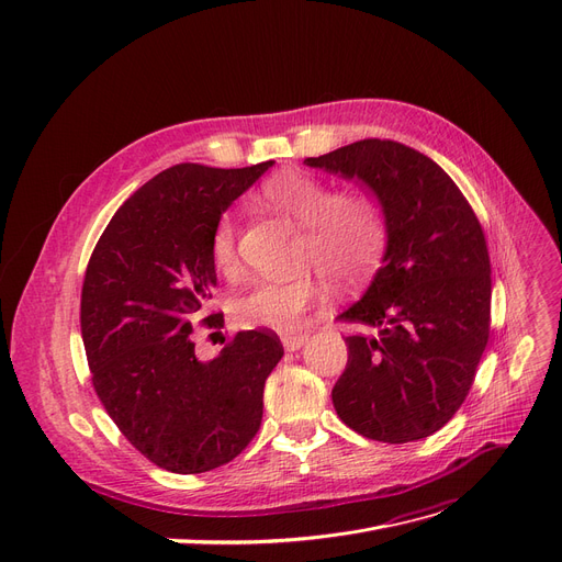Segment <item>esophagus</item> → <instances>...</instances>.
I'll use <instances>...</instances> for the list:
<instances>
[{"label":"esophagus","instance_id":"1","mask_svg":"<svg viewBox=\"0 0 562 562\" xmlns=\"http://www.w3.org/2000/svg\"><path fill=\"white\" fill-rule=\"evenodd\" d=\"M307 341V335H282V346L286 350H299Z\"/></svg>","mask_w":562,"mask_h":562}]
</instances>
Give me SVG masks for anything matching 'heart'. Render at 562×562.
<instances>
[{
	"mask_svg": "<svg viewBox=\"0 0 562 562\" xmlns=\"http://www.w3.org/2000/svg\"><path fill=\"white\" fill-rule=\"evenodd\" d=\"M276 212L303 225L301 259L316 263L333 282L360 280L378 261L387 244V216L375 195L367 191H337L316 175L286 168L276 172L261 189ZM212 261L218 271L236 266V221L223 212L210 239ZM326 286L314 273L257 282L234 301V321L244 328L291 333L303 326L305 314L316 307Z\"/></svg>",
	"mask_w": 562,
	"mask_h": 562,
	"instance_id": "1",
	"label": "heart"
}]
</instances>
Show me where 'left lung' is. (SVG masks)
<instances>
[{"label": "left lung", "instance_id": "1", "mask_svg": "<svg viewBox=\"0 0 562 562\" xmlns=\"http://www.w3.org/2000/svg\"><path fill=\"white\" fill-rule=\"evenodd\" d=\"M305 164L358 177L387 216L382 266L362 301L339 314L378 335L346 337L337 415L375 441L424 439L464 403L490 339L483 227L451 177L403 143L364 138Z\"/></svg>", "mask_w": 562, "mask_h": 562}]
</instances>
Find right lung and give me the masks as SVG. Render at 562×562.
I'll list each match as a JSON object with an SVG mask.
<instances>
[{
	"label": "right lung",
	"instance_id": "add662e5",
	"mask_svg": "<svg viewBox=\"0 0 562 562\" xmlns=\"http://www.w3.org/2000/svg\"><path fill=\"white\" fill-rule=\"evenodd\" d=\"M273 166L177 164L130 195L102 232L81 286V339L98 398L130 445L172 474H202L257 435L263 385L284 348L273 330L236 333L200 362L191 339L216 286V218Z\"/></svg>",
	"mask_w": 562,
	"mask_h": 562
}]
</instances>
